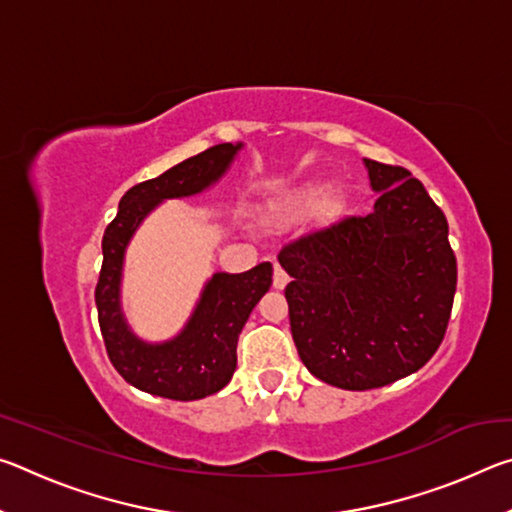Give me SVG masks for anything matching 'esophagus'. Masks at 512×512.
I'll list each match as a JSON object with an SVG mask.
<instances>
[{"label": "esophagus", "mask_w": 512, "mask_h": 512, "mask_svg": "<svg viewBox=\"0 0 512 512\" xmlns=\"http://www.w3.org/2000/svg\"><path fill=\"white\" fill-rule=\"evenodd\" d=\"M289 284V275H287V271H284L282 266H275V271H273V287L275 289H284Z\"/></svg>", "instance_id": "1"}]
</instances>
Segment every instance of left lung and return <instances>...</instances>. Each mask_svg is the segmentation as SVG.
<instances>
[{
  "mask_svg": "<svg viewBox=\"0 0 512 512\" xmlns=\"http://www.w3.org/2000/svg\"><path fill=\"white\" fill-rule=\"evenodd\" d=\"M375 210L280 250L291 334L311 375L368 391L420 370L443 343L456 257L440 207L411 171L363 160Z\"/></svg>",
  "mask_w": 512,
  "mask_h": 512,
  "instance_id": "left-lung-1",
  "label": "left lung"
}]
</instances>
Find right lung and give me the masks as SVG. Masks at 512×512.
<instances>
[{
	"label": "right lung",
	"instance_id": "obj_1",
	"mask_svg": "<svg viewBox=\"0 0 512 512\" xmlns=\"http://www.w3.org/2000/svg\"><path fill=\"white\" fill-rule=\"evenodd\" d=\"M241 146L216 144L162 176L131 187L103 232V264L94 291L101 336L115 370L144 393L180 402L219 393L235 375L241 329L273 282L271 262L257 264L246 273H214L187 325L162 343H146L133 334L121 311V268L128 241L140 223L167 198L196 196L212 187L230 169Z\"/></svg>",
	"mask_w": 512,
	"mask_h": 512
}]
</instances>
